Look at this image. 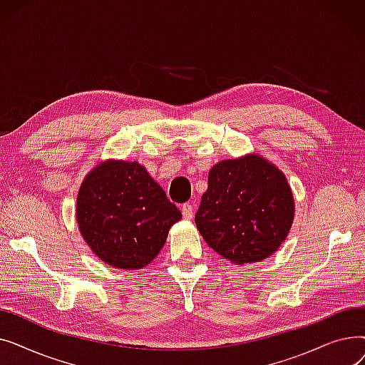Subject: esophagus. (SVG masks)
<instances>
[{"label": "esophagus", "mask_w": 365, "mask_h": 365, "mask_svg": "<svg viewBox=\"0 0 365 365\" xmlns=\"http://www.w3.org/2000/svg\"><path fill=\"white\" fill-rule=\"evenodd\" d=\"M182 215H183V219L190 220L194 217V207L190 204H183L182 205Z\"/></svg>", "instance_id": "34e87169"}]
</instances>
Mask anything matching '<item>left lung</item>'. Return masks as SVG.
I'll return each instance as SVG.
<instances>
[{"label": "left lung", "instance_id": "obj_1", "mask_svg": "<svg viewBox=\"0 0 365 365\" xmlns=\"http://www.w3.org/2000/svg\"><path fill=\"white\" fill-rule=\"evenodd\" d=\"M294 198L282 171L260 155L225 160L208 173L195 223L205 242L232 263L269 257L290 232Z\"/></svg>", "mask_w": 365, "mask_h": 365}]
</instances>
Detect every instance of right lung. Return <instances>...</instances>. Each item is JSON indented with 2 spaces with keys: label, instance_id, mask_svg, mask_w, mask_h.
<instances>
[{
  "label": "right lung",
  "instance_id": "obj_1",
  "mask_svg": "<svg viewBox=\"0 0 365 365\" xmlns=\"http://www.w3.org/2000/svg\"><path fill=\"white\" fill-rule=\"evenodd\" d=\"M180 219L179 208L136 161L96 165L76 197L83 238L102 262L120 269L149 264Z\"/></svg>",
  "mask_w": 365,
  "mask_h": 365
}]
</instances>
